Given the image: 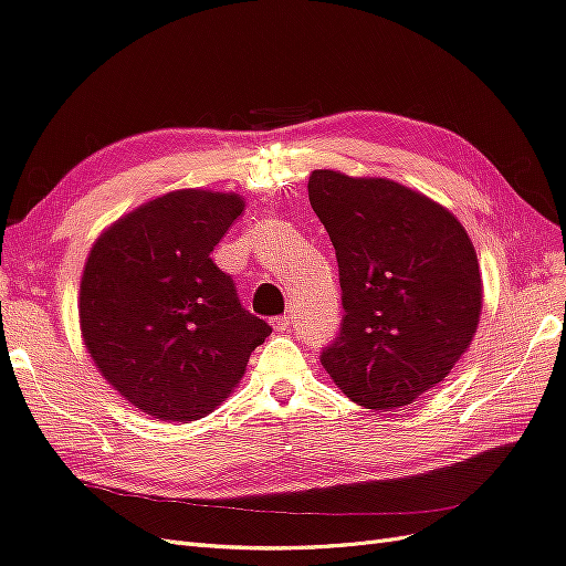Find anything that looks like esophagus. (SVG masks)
Masks as SVG:
<instances>
[{"label":"esophagus","instance_id":"34e87169","mask_svg":"<svg viewBox=\"0 0 566 566\" xmlns=\"http://www.w3.org/2000/svg\"><path fill=\"white\" fill-rule=\"evenodd\" d=\"M271 325H273V331H276V333H285V331L290 328V316H276V318H271Z\"/></svg>","mask_w":566,"mask_h":566}]
</instances>
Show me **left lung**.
Instances as JSON below:
<instances>
[{"mask_svg":"<svg viewBox=\"0 0 566 566\" xmlns=\"http://www.w3.org/2000/svg\"><path fill=\"white\" fill-rule=\"evenodd\" d=\"M310 202L337 254L339 333L321 352L358 406L403 410L468 352L482 312L476 252L460 221L391 179L314 169Z\"/></svg>","mask_w":566,"mask_h":566,"instance_id":"1","label":"left lung"}]
</instances>
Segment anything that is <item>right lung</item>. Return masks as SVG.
Here are the masks:
<instances>
[{"mask_svg": "<svg viewBox=\"0 0 566 566\" xmlns=\"http://www.w3.org/2000/svg\"><path fill=\"white\" fill-rule=\"evenodd\" d=\"M243 210L235 193L184 188L119 217L90 250L77 302L84 347L146 416L212 413L271 335L210 256Z\"/></svg>", "mask_w": 566, "mask_h": 566, "instance_id": "right-lung-1", "label": "right lung"}]
</instances>
